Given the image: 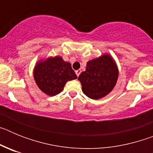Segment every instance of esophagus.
Segmentation results:
<instances>
[{
    "label": "esophagus",
    "instance_id": "obj_1",
    "mask_svg": "<svg viewBox=\"0 0 153 153\" xmlns=\"http://www.w3.org/2000/svg\"><path fill=\"white\" fill-rule=\"evenodd\" d=\"M80 73H81V70H76V76H79V74H80Z\"/></svg>",
    "mask_w": 153,
    "mask_h": 153
}]
</instances>
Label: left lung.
I'll return each mask as SVG.
<instances>
[{"mask_svg": "<svg viewBox=\"0 0 153 153\" xmlns=\"http://www.w3.org/2000/svg\"><path fill=\"white\" fill-rule=\"evenodd\" d=\"M119 69L113 56L104 53L86 63V70L81 73L78 80L82 91L93 100L107 96L117 84Z\"/></svg>", "mask_w": 153, "mask_h": 153, "instance_id": "left-lung-1", "label": "left lung"}]
</instances>
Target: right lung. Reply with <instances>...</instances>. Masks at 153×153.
<instances>
[{"mask_svg": "<svg viewBox=\"0 0 153 153\" xmlns=\"http://www.w3.org/2000/svg\"><path fill=\"white\" fill-rule=\"evenodd\" d=\"M33 78L37 86L48 96L63 91L67 81L77 78L69 62L60 56L40 59L33 68Z\"/></svg>", "mask_w": 153, "mask_h": 153, "instance_id": "right-lung-1", "label": "right lung"}]
</instances>
